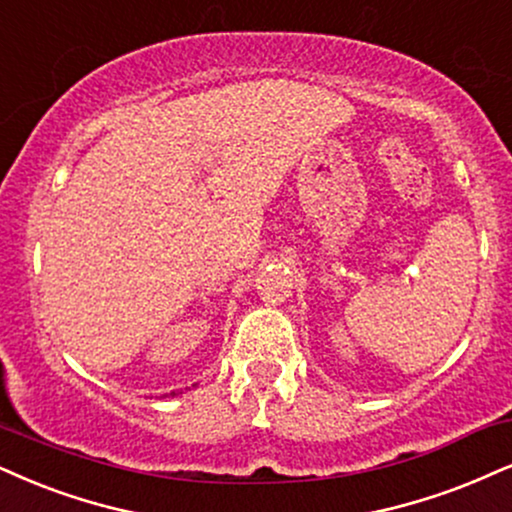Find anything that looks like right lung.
Instances as JSON below:
<instances>
[{
	"mask_svg": "<svg viewBox=\"0 0 512 512\" xmlns=\"http://www.w3.org/2000/svg\"><path fill=\"white\" fill-rule=\"evenodd\" d=\"M168 396H175V391H170V394Z\"/></svg>",
	"mask_w": 512,
	"mask_h": 512,
	"instance_id": "obj_1",
	"label": "right lung"
}]
</instances>
